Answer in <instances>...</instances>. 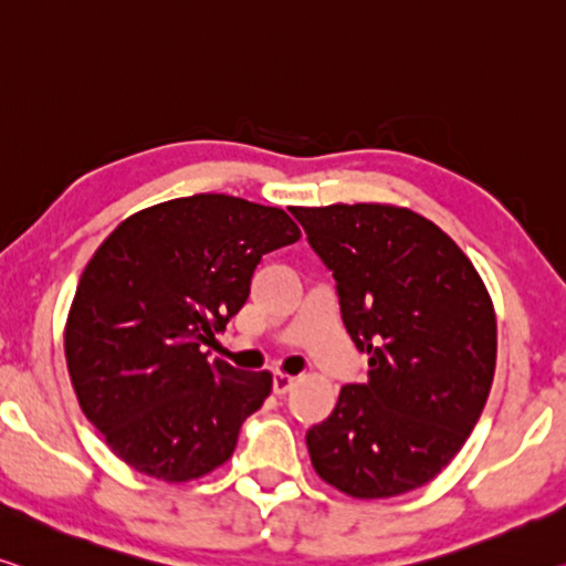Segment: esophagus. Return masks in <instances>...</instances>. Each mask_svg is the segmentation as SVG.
<instances>
[{"label": "esophagus", "mask_w": 566, "mask_h": 566, "mask_svg": "<svg viewBox=\"0 0 566 566\" xmlns=\"http://www.w3.org/2000/svg\"><path fill=\"white\" fill-rule=\"evenodd\" d=\"M293 387H295V377H285V374H275V377H273V392L277 397L289 395Z\"/></svg>", "instance_id": "esophagus-1"}]
</instances>
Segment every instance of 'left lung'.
Segmentation results:
<instances>
[{
	"label": "left lung",
	"instance_id": "left-lung-1",
	"mask_svg": "<svg viewBox=\"0 0 566 566\" xmlns=\"http://www.w3.org/2000/svg\"><path fill=\"white\" fill-rule=\"evenodd\" d=\"M334 273L369 381L346 385L306 432L316 473L354 499L432 481L463 448L495 371V313L471 260L424 217L389 205L293 207Z\"/></svg>",
	"mask_w": 566,
	"mask_h": 566
}]
</instances>
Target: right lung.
I'll return each mask as SVG.
<instances>
[{
	"mask_svg": "<svg viewBox=\"0 0 566 566\" xmlns=\"http://www.w3.org/2000/svg\"><path fill=\"white\" fill-rule=\"evenodd\" d=\"M301 230L277 207L195 195L128 217L95 250L65 326L77 402L108 448L169 483L222 465L271 374L207 356L263 255Z\"/></svg>",
	"mask_w": 566,
	"mask_h": 566,
	"instance_id": "add662e5",
	"label": "right lung"
}]
</instances>
